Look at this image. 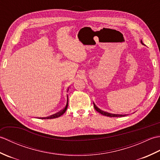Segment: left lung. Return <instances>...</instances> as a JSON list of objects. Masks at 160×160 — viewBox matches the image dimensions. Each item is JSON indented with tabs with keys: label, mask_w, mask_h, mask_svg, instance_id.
Instances as JSON below:
<instances>
[{
	"label": "left lung",
	"mask_w": 160,
	"mask_h": 160,
	"mask_svg": "<svg viewBox=\"0 0 160 160\" xmlns=\"http://www.w3.org/2000/svg\"><path fill=\"white\" fill-rule=\"evenodd\" d=\"M141 43L142 44V45H144L143 42H142V41L141 40ZM93 106H94V108L95 109H96L98 113H101L102 115H105V116H108V117H123V116H125V115H120V114H113V113H108V112H105L102 110L100 109L99 108L96 107V105L95 104V103L93 102Z\"/></svg>",
	"instance_id": "1"
}]
</instances>
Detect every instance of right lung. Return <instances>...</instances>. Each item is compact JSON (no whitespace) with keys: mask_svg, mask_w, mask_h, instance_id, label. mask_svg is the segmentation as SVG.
Listing matches in <instances>:
<instances>
[{"mask_svg":"<svg viewBox=\"0 0 160 160\" xmlns=\"http://www.w3.org/2000/svg\"><path fill=\"white\" fill-rule=\"evenodd\" d=\"M68 90H69V89H68ZM68 107V96H67V104L65 107H64L62 110H61L60 111H59L58 113H57L56 114H53L52 115H50V116L49 117H46V118H40L41 119H53V118H58L60 116H61V115H63L64 113H65V111H67V108Z\"/></svg>","mask_w":160,"mask_h":160,"instance_id":"obj_1","label":"right lung"}]
</instances>
